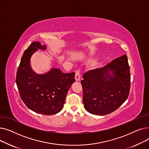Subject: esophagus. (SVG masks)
Here are the masks:
<instances>
[{
	"label": "esophagus",
	"mask_w": 149,
	"mask_h": 149,
	"mask_svg": "<svg viewBox=\"0 0 149 149\" xmlns=\"http://www.w3.org/2000/svg\"><path fill=\"white\" fill-rule=\"evenodd\" d=\"M75 79L76 81H80V71L79 70H77L75 72Z\"/></svg>",
	"instance_id": "34e87169"
}]
</instances>
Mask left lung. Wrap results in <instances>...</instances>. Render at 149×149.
Segmentation results:
<instances>
[{"instance_id":"1","label":"left lung","mask_w":149,"mask_h":149,"mask_svg":"<svg viewBox=\"0 0 149 149\" xmlns=\"http://www.w3.org/2000/svg\"><path fill=\"white\" fill-rule=\"evenodd\" d=\"M83 78V103L86 110L92 114L111 113L128 98L130 74L126 55L103 68L86 72Z\"/></svg>"}]
</instances>
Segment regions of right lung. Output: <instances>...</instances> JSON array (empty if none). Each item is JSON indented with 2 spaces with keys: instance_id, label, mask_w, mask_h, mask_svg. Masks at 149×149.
Masks as SVG:
<instances>
[{
  "instance_id": "obj_1",
  "label": "right lung",
  "mask_w": 149,
  "mask_h": 149,
  "mask_svg": "<svg viewBox=\"0 0 149 149\" xmlns=\"http://www.w3.org/2000/svg\"><path fill=\"white\" fill-rule=\"evenodd\" d=\"M46 45L31 43L25 51L19 66L16 84L23 103L31 111L43 115L58 113L63 107L67 93L75 82V72L65 74L58 68L38 74L31 66V58L38 49L45 51Z\"/></svg>"
}]
</instances>
